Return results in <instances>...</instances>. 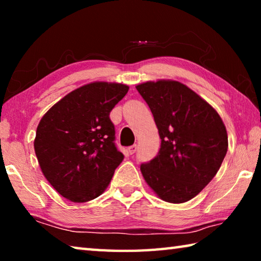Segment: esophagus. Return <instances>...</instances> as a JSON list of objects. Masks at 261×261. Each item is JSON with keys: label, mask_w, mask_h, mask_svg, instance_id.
Instances as JSON below:
<instances>
[{"label": "esophagus", "mask_w": 261, "mask_h": 261, "mask_svg": "<svg viewBox=\"0 0 261 261\" xmlns=\"http://www.w3.org/2000/svg\"><path fill=\"white\" fill-rule=\"evenodd\" d=\"M127 151H129L130 154H135L137 151V145H132L129 148H127Z\"/></svg>", "instance_id": "esophagus-1"}]
</instances>
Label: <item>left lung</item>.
I'll list each match as a JSON object with an SVG mask.
<instances>
[{
    "label": "left lung",
    "instance_id": "8db88e82",
    "mask_svg": "<svg viewBox=\"0 0 261 261\" xmlns=\"http://www.w3.org/2000/svg\"><path fill=\"white\" fill-rule=\"evenodd\" d=\"M161 138L158 155L140 166L145 182L167 202L192 199L218 173L228 149L218 112L187 85L171 79L138 84Z\"/></svg>",
    "mask_w": 261,
    "mask_h": 261
}]
</instances>
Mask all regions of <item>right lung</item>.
Here are the masks:
<instances>
[{"label":"right lung","mask_w":261,"mask_h":261,"mask_svg":"<svg viewBox=\"0 0 261 261\" xmlns=\"http://www.w3.org/2000/svg\"><path fill=\"white\" fill-rule=\"evenodd\" d=\"M129 91L120 83L93 82L70 92L43 115L34 151L49 184L72 202L105 192L123 154L114 144L109 113Z\"/></svg>","instance_id":"obj_1"}]
</instances>
